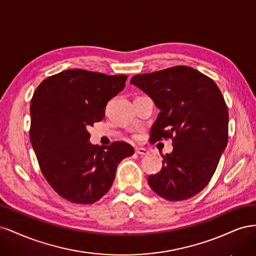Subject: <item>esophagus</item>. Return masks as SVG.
<instances>
[{"label": "esophagus", "mask_w": 256, "mask_h": 256, "mask_svg": "<svg viewBox=\"0 0 256 256\" xmlns=\"http://www.w3.org/2000/svg\"><path fill=\"white\" fill-rule=\"evenodd\" d=\"M136 154H142V156H146V154H148L150 152H147L145 148H142V147H136Z\"/></svg>", "instance_id": "esophagus-1"}]
</instances>
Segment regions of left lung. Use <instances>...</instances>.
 <instances>
[{
    "label": "left lung",
    "mask_w": 256,
    "mask_h": 256,
    "mask_svg": "<svg viewBox=\"0 0 256 256\" xmlns=\"http://www.w3.org/2000/svg\"><path fill=\"white\" fill-rule=\"evenodd\" d=\"M130 83L160 110L152 143L171 138L173 145L161 171L148 176L150 187L168 200L194 196L210 182L228 144V111L218 85L188 66L136 74Z\"/></svg>",
    "instance_id": "8db88e82"
}]
</instances>
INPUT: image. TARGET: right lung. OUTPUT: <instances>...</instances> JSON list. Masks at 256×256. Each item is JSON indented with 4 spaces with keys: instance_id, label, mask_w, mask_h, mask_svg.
<instances>
[{
    "instance_id": "right-lung-1",
    "label": "right lung",
    "mask_w": 256,
    "mask_h": 256,
    "mask_svg": "<svg viewBox=\"0 0 256 256\" xmlns=\"http://www.w3.org/2000/svg\"><path fill=\"white\" fill-rule=\"evenodd\" d=\"M126 74L68 69L44 79L30 100V140L46 180L60 196L92 204L110 190L120 162L134 154L128 143L98 147L88 128L100 122Z\"/></svg>"
}]
</instances>
